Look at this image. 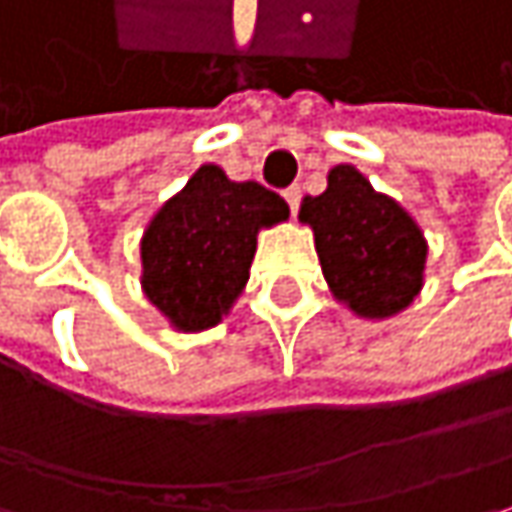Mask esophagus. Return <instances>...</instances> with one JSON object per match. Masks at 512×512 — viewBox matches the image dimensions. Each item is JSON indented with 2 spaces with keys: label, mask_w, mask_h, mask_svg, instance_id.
<instances>
[{
  "label": "esophagus",
  "mask_w": 512,
  "mask_h": 512,
  "mask_svg": "<svg viewBox=\"0 0 512 512\" xmlns=\"http://www.w3.org/2000/svg\"><path fill=\"white\" fill-rule=\"evenodd\" d=\"M284 199H286V205H289V211L295 214V211H298V202H301V188H298V185L286 188Z\"/></svg>",
  "instance_id": "obj_1"
}]
</instances>
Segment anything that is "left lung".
Returning <instances> with one entry per match:
<instances>
[{
    "label": "left lung",
    "instance_id": "obj_1",
    "mask_svg": "<svg viewBox=\"0 0 512 512\" xmlns=\"http://www.w3.org/2000/svg\"><path fill=\"white\" fill-rule=\"evenodd\" d=\"M298 220L313 228L324 281L353 316H397L426 284L429 243L394 196L353 165L327 173V191L304 196Z\"/></svg>",
    "mask_w": 512,
    "mask_h": 512
}]
</instances>
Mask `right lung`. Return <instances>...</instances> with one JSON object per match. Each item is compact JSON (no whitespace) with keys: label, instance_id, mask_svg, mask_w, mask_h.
Instances as JSON below:
<instances>
[{"label":"right lung","instance_id":"1","mask_svg":"<svg viewBox=\"0 0 512 512\" xmlns=\"http://www.w3.org/2000/svg\"><path fill=\"white\" fill-rule=\"evenodd\" d=\"M289 220V205L257 182H234L220 165L196 167L141 234V289L179 333H202L231 313L249 284L263 228Z\"/></svg>","mask_w":512,"mask_h":512}]
</instances>
